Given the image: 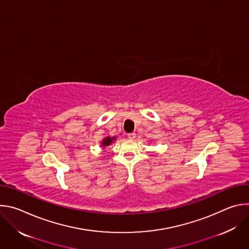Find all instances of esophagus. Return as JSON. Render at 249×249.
Returning a JSON list of instances; mask_svg holds the SVG:
<instances>
[{"label": "esophagus", "mask_w": 249, "mask_h": 249, "mask_svg": "<svg viewBox=\"0 0 249 249\" xmlns=\"http://www.w3.org/2000/svg\"><path fill=\"white\" fill-rule=\"evenodd\" d=\"M127 136L130 140H134L136 138V133H129Z\"/></svg>", "instance_id": "esophagus-1"}]
</instances>
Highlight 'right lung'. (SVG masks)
<instances>
[{
  "instance_id": "add662e5",
  "label": "right lung",
  "mask_w": 249,
  "mask_h": 249,
  "mask_svg": "<svg viewBox=\"0 0 249 249\" xmlns=\"http://www.w3.org/2000/svg\"><path fill=\"white\" fill-rule=\"evenodd\" d=\"M116 139V137H105L102 142H101V145L102 147H106V146H109L110 144H112V142Z\"/></svg>"
}]
</instances>
